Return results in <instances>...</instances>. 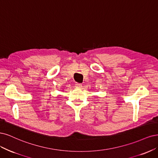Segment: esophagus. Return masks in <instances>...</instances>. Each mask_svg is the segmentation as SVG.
Wrapping results in <instances>:
<instances>
[{"mask_svg":"<svg viewBox=\"0 0 158 158\" xmlns=\"http://www.w3.org/2000/svg\"><path fill=\"white\" fill-rule=\"evenodd\" d=\"M75 87L77 88V89H81V87H82V84L77 83H75Z\"/></svg>","mask_w":158,"mask_h":158,"instance_id":"1","label":"esophagus"}]
</instances>
